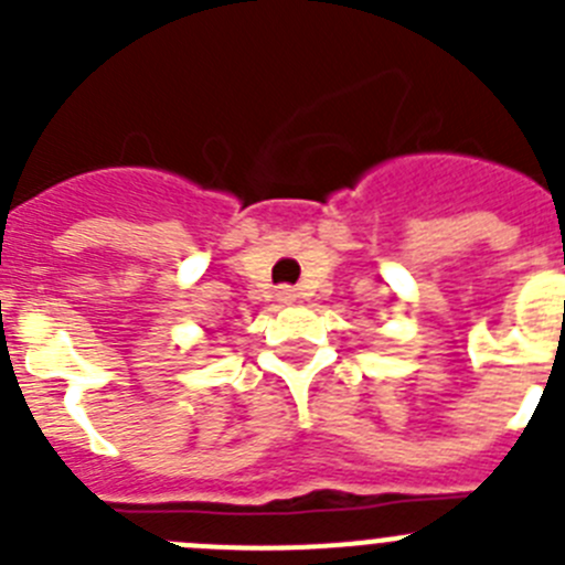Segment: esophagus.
<instances>
[{
  "instance_id": "1",
  "label": "esophagus",
  "mask_w": 565,
  "mask_h": 565,
  "mask_svg": "<svg viewBox=\"0 0 565 565\" xmlns=\"http://www.w3.org/2000/svg\"><path fill=\"white\" fill-rule=\"evenodd\" d=\"M277 299L279 302H294V299H297V291H294V288H288V286H282V288H277Z\"/></svg>"
}]
</instances>
